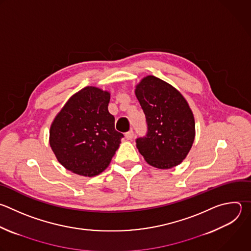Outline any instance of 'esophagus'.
<instances>
[{
  "instance_id": "esophagus-1",
  "label": "esophagus",
  "mask_w": 251,
  "mask_h": 251,
  "mask_svg": "<svg viewBox=\"0 0 251 251\" xmlns=\"http://www.w3.org/2000/svg\"><path fill=\"white\" fill-rule=\"evenodd\" d=\"M125 137H126L127 140H132L133 137H134V132H133V130L128 131V132L125 134Z\"/></svg>"
}]
</instances>
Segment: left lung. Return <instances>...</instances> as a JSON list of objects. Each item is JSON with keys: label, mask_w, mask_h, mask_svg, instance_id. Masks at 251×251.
<instances>
[{"label": "left lung", "mask_w": 251, "mask_h": 251, "mask_svg": "<svg viewBox=\"0 0 251 251\" xmlns=\"http://www.w3.org/2000/svg\"><path fill=\"white\" fill-rule=\"evenodd\" d=\"M135 94L148 124L146 136L136 140L140 153L159 170L178 165L195 139V121L188 102L176 88L154 75L145 76Z\"/></svg>", "instance_id": "1"}]
</instances>
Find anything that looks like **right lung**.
Wrapping results in <instances>:
<instances>
[{
    "label": "right lung",
    "mask_w": 251,
    "mask_h": 251,
    "mask_svg": "<svg viewBox=\"0 0 251 251\" xmlns=\"http://www.w3.org/2000/svg\"><path fill=\"white\" fill-rule=\"evenodd\" d=\"M109 100L108 92L87 87L72 96L54 118L50 147L68 171L93 177L109 165L124 137L115 130Z\"/></svg>",
    "instance_id": "obj_1"
}]
</instances>
